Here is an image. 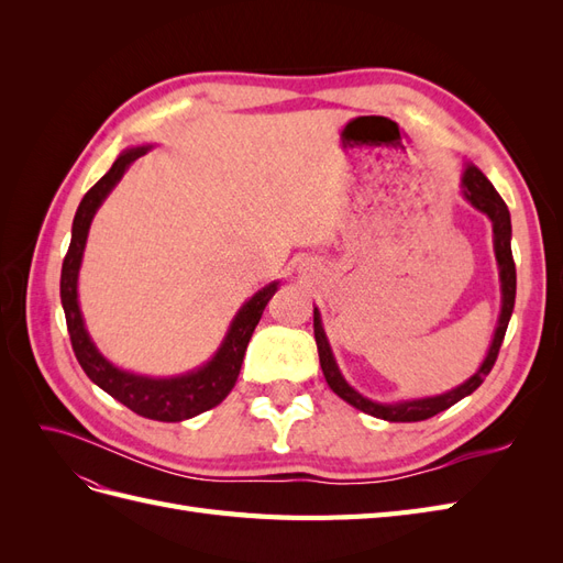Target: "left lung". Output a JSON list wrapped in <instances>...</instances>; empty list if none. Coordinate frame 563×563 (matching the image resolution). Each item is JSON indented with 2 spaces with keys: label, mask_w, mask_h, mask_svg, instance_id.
<instances>
[{
  "label": "left lung",
  "mask_w": 563,
  "mask_h": 563,
  "mask_svg": "<svg viewBox=\"0 0 563 563\" xmlns=\"http://www.w3.org/2000/svg\"><path fill=\"white\" fill-rule=\"evenodd\" d=\"M460 187H463V197L472 203L476 211L486 213L488 220H490V225H493V251H496V261H498V269H500V296H503L498 327H496V333H493L490 347L484 356L482 366L476 368L463 385H457V387L444 391V395H437V397L406 399V401H395V404L373 401V399L360 395V391H356L343 378V373H340V368L335 364L333 350L329 345L327 331H323L321 314L314 308V340H317L319 364H321V371H323V378H327L329 387L335 391L340 399L347 401L354 408H360V411H364L373 418L389 420V422L428 420V418H432L441 411H446V408H451L460 399H465L467 395H472V391L484 383V378L490 373L493 364H496V360H498V352H500V345H503L509 317H512L515 296H517V269H515V258H512V220H509L507 203L496 192V187L490 185V180L474 164L465 166V174H463V180H460Z\"/></svg>",
  "instance_id": "1"
}]
</instances>
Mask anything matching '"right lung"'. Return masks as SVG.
<instances>
[{
	"instance_id": "1",
	"label": "right lung",
	"mask_w": 563,
	"mask_h": 563,
	"mask_svg": "<svg viewBox=\"0 0 563 563\" xmlns=\"http://www.w3.org/2000/svg\"><path fill=\"white\" fill-rule=\"evenodd\" d=\"M150 147L152 145L126 147L122 155L114 159L110 172L79 201V209L73 220L70 249H67L60 272V302L65 310L67 333H70L75 356L84 373L91 378V383H96L100 389H106L110 397L131 408L133 413L159 422H180L209 411V408L218 406L230 395L236 376H240L242 371L249 340L255 327H258L265 305L277 294L279 282L263 286L258 294H253L242 308L236 310L223 343H220V347L207 364H201L195 371L180 373V376L174 378H150L119 368L100 354L87 331V323H84V314L79 308L77 282L84 249H87L91 220L100 209V203L108 199V195L114 190V185L122 180L126 168L135 159L143 157Z\"/></svg>"
}]
</instances>
